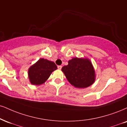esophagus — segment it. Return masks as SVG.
I'll return each mask as SVG.
<instances>
[{"label":"esophagus","mask_w":127,"mask_h":127,"mask_svg":"<svg viewBox=\"0 0 127 127\" xmlns=\"http://www.w3.org/2000/svg\"><path fill=\"white\" fill-rule=\"evenodd\" d=\"M62 66H61V65H59V66H58V68L59 69H62Z\"/></svg>","instance_id":"34e87169"}]
</instances>
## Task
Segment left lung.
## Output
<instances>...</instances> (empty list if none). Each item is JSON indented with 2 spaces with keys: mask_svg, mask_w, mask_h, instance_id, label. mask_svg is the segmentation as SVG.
<instances>
[{
  "mask_svg": "<svg viewBox=\"0 0 127 127\" xmlns=\"http://www.w3.org/2000/svg\"><path fill=\"white\" fill-rule=\"evenodd\" d=\"M63 72L69 82L78 88H85L95 81V71L90 59L86 58H73L68 65L62 67Z\"/></svg>",
  "mask_w": 127,
  "mask_h": 127,
  "instance_id": "left-lung-1",
  "label": "left lung"
}]
</instances>
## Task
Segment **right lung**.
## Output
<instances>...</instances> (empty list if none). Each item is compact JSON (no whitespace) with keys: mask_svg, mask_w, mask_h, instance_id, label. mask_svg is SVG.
<instances>
[{"mask_svg":"<svg viewBox=\"0 0 127 127\" xmlns=\"http://www.w3.org/2000/svg\"><path fill=\"white\" fill-rule=\"evenodd\" d=\"M57 66L52 61L40 58L28 69V78L31 84L40 85L46 82Z\"/></svg>","mask_w":127,"mask_h":127,"instance_id":"1","label":"right lung"}]
</instances>
